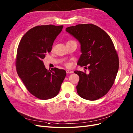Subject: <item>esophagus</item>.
<instances>
[{"instance_id":"34e87169","label":"esophagus","mask_w":133,"mask_h":133,"mask_svg":"<svg viewBox=\"0 0 133 133\" xmlns=\"http://www.w3.org/2000/svg\"><path fill=\"white\" fill-rule=\"evenodd\" d=\"M66 73L67 74H71V73H73V72L72 71H71V70H67L66 71Z\"/></svg>"}]
</instances>
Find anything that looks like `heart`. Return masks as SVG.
I'll use <instances>...</instances> for the list:
<instances>
[{
	"label": "heart",
	"instance_id": "heart-1",
	"mask_svg": "<svg viewBox=\"0 0 133 133\" xmlns=\"http://www.w3.org/2000/svg\"><path fill=\"white\" fill-rule=\"evenodd\" d=\"M66 66H67V67L69 66V64H68V63H67V64H66Z\"/></svg>",
	"mask_w": 133,
	"mask_h": 133
}]
</instances>
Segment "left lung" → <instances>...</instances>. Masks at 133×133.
I'll return each mask as SVG.
<instances>
[{
    "label": "left lung",
    "mask_w": 133,
    "mask_h": 133,
    "mask_svg": "<svg viewBox=\"0 0 133 133\" xmlns=\"http://www.w3.org/2000/svg\"><path fill=\"white\" fill-rule=\"evenodd\" d=\"M66 31L81 44L78 65L89 71L88 74L85 70L74 72L79 76L78 94L86 100L99 99L112 87L118 70V57L113 41L105 31L91 24L70 26Z\"/></svg>",
    "instance_id": "8db88e82"
}]
</instances>
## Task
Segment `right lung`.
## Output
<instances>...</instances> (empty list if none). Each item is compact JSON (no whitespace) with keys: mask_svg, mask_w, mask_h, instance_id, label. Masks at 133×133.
Returning a JSON list of instances; mask_svg holds the SVG:
<instances>
[{"mask_svg":"<svg viewBox=\"0 0 133 133\" xmlns=\"http://www.w3.org/2000/svg\"><path fill=\"white\" fill-rule=\"evenodd\" d=\"M63 25L37 26L28 31L19 44L16 66L19 78L31 94L41 100L57 95L66 72L54 68L47 70L43 59L50 53Z\"/></svg>","mask_w":133,"mask_h":133,"instance_id":"right-lung-1","label":"right lung"}]
</instances>
